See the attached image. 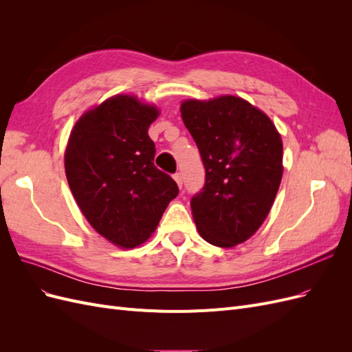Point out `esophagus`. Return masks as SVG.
I'll use <instances>...</instances> for the list:
<instances>
[{
	"mask_svg": "<svg viewBox=\"0 0 352 352\" xmlns=\"http://www.w3.org/2000/svg\"><path fill=\"white\" fill-rule=\"evenodd\" d=\"M173 179L176 180V184H177V186H179V188H182V185H184V180H182V175H180V173H175V175H173Z\"/></svg>",
	"mask_w": 352,
	"mask_h": 352,
	"instance_id": "1",
	"label": "esophagus"
}]
</instances>
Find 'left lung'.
Instances as JSON below:
<instances>
[{
	"label": "left lung",
	"instance_id": "8db88e82",
	"mask_svg": "<svg viewBox=\"0 0 352 352\" xmlns=\"http://www.w3.org/2000/svg\"><path fill=\"white\" fill-rule=\"evenodd\" d=\"M180 113L198 146L206 184L190 199L201 238L232 248L260 229L282 180L283 145L267 114L221 95L186 100Z\"/></svg>",
	"mask_w": 352,
	"mask_h": 352
}]
</instances>
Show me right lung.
<instances>
[{
	"label": "right lung",
	"instance_id": "obj_1",
	"mask_svg": "<svg viewBox=\"0 0 352 352\" xmlns=\"http://www.w3.org/2000/svg\"><path fill=\"white\" fill-rule=\"evenodd\" d=\"M158 114L132 95H116L85 113L67 142L72 194L89 225L120 248L150 238L179 194L175 180L154 166L148 127Z\"/></svg>",
	"mask_w": 352,
	"mask_h": 352
}]
</instances>
